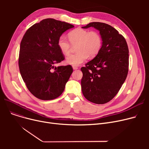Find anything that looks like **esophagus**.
Returning a JSON list of instances; mask_svg holds the SVG:
<instances>
[{"instance_id":"1","label":"esophagus","mask_w":149,"mask_h":149,"mask_svg":"<svg viewBox=\"0 0 149 149\" xmlns=\"http://www.w3.org/2000/svg\"><path fill=\"white\" fill-rule=\"evenodd\" d=\"M72 68L74 69V70H76V69H78V68L77 66H72Z\"/></svg>"}]
</instances>
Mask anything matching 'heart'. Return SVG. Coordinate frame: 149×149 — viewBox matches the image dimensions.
Instances as JSON below:
<instances>
[{
  "mask_svg": "<svg viewBox=\"0 0 149 149\" xmlns=\"http://www.w3.org/2000/svg\"><path fill=\"white\" fill-rule=\"evenodd\" d=\"M69 40L72 45L78 44L75 54L66 58L68 64L79 66L88 57H93L100 52L102 46V38L96 31H89L81 28H76L69 33ZM65 36H61L57 42L60 51L65 55L69 54L71 45Z\"/></svg>",
  "mask_w": 149,
  "mask_h": 149,
  "instance_id": "obj_1",
  "label": "heart"
}]
</instances>
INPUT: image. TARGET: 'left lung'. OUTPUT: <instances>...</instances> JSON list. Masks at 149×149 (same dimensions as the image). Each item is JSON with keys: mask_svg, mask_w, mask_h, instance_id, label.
<instances>
[{"mask_svg": "<svg viewBox=\"0 0 149 149\" xmlns=\"http://www.w3.org/2000/svg\"><path fill=\"white\" fill-rule=\"evenodd\" d=\"M90 27L100 31L103 42L95 57L81 68V90L91 102L103 104L113 98L126 79L129 49L124 37L111 25L91 22L82 28Z\"/></svg>", "mask_w": 149, "mask_h": 149, "instance_id": "obj_1", "label": "left lung"}]
</instances>
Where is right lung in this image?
Masks as SVG:
<instances>
[{"mask_svg":"<svg viewBox=\"0 0 149 149\" xmlns=\"http://www.w3.org/2000/svg\"><path fill=\"white\" fill-rule=\"evenodd\" d=\"M74 26L46 19L31 26L20 46L19 66L29 92L37 98L51 100L61 95L73 72L70 65L54 66L65 60L57 45L58 38Z\"/></svg>","mask_w":149,"mask_h":149,"instance_id":"right-lung-1","label":"right lung"}]
</instances>
